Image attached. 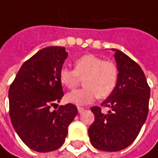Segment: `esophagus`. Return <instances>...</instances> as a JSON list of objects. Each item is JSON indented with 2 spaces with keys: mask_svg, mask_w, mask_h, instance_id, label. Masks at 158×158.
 <instances>
[{
  "mask_svg": "<svg viewBox=\"0 0 158 158\" xmlns=\"http://www.w3.org/2000/svg\"><path fill=\"white\" fill-rule=\"evenodd\" d=\"M77 110H78V112H79V113H82V112L85 110V109L83 107H78L77 108Z\"/></svg>",
  "mask_w": 158,
  "mask_h": 158,
  "instance_id": "34e87169",
  "label": "esophagus"
}]
</instances>
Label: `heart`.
<instances>
[{
  "label": "heart",
  "mask_w": 158,
  "mask_h": 158,
  "mask_svg": "<svg viewBox=\"0 0 158 158\" xmlns=\"http://www.w3.org/2000/svg\"><path fill=\"white\" fill-rule=\"evenodd\" d=\"M84 77L85 88L72 91L65 96L68 102L77 106L92 103L98 96L110 95L118 83V67L112 61L86 54L75 60L74 69L64 66L59 72L60 82L68 89L74 88Z\"/></svg>",
  "instance_id": "heart-1"
}]
</instances>
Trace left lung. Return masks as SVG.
I'll list each match as a JSON object with an SVG mask.
<instances>
[{
    "label": "left lung",
    "mask_w": 158,
    "mask_h": 158,
    "mask_svg": "<svg viewBox=\"0 0 158 158\" xmlns=\"http://www.w3.org/2000/svg\"><path fill=\"white\" fill-rule=\"evenodd\" d=\"M114 57L118 70L115 90L101 106L92 107L94 121L88 134L92 145L99 150L114 152L129 147L138 137L148 113L150 88L141 67L118 49Z\"/></svg>",
    "instance_id": "left-lung-1"
}]
</instances>
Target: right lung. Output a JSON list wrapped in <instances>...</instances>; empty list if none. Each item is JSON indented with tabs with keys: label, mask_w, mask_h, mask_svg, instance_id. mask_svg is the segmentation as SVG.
<instances>
[{
	"label": "right lung",
	"mask_w": 158,
	"mask_h": 158,
	"mask_svg": "<svg viewBox=\"0 0 158 158\" xmlns=\"http://www.w3.org/2000/svg\"><path fill=\"white\" fill-rule=\"evenodd\" d=\"M67 57L63 47H48L24 63L9 89L10 117L19 137L37 152L59 148L77 115L75 105H57L64 96L59 72Z\"/></svg>",
	"instance_id": "right-lung-1"
}]
</instances>
